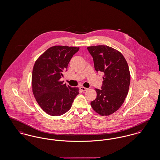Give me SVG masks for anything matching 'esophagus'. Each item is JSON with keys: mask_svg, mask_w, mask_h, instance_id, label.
<instances>
[{"mask_svg": "<svg viewBox=\"0 0 160 160\" xmlns=\"http://www.w3.org/2000/svg\"><path fill=\"white\" fill-rule=\"evenodd\" d=\"M79 88H80V90H81V91H82V92H85V91H87V90H88V88H85V87H80Z\"/></svg>", "mask_w": 160, "mask_h": 160, "instance_id": "1", "label": "esophagus"}]
</instances>
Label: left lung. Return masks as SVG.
Masks as SVG:
<instances>
[{
    "label": "left lung",
    "mask_w": 160,
    "mask_h": 160,
    "mask_svg": "<svg viewBox=\"0 0 160 160\" xmlns=\"http://www.w3.org/2000/svg\"><path fill=\"white\" fill-rule=\"evenodd\" d=\"M87 49L92 57L96 71L104 73L102 89H95L97 96L91 102V106L99 115L107 116L118 111L128 93L129 67L123 55L114 48L99 45Z\"/></svg>",
    "instance_id": "8db88e82"
}]
</instances>
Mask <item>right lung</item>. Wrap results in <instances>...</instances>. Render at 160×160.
<instances>
[{"label": "right lung", "mask_w": 160, "mask_h": 160, "mask_svg": "<svg viewBox=\"0 0 160 160\" xmlns=\"http://www.w3.org/2000/svg\"><path fill=\"white\" fill-rule=\"evenodd\" d=\"M79 48L54 46L41 55L34 64L32 87L35 100L47 114L58 116L70 109L79 94L78 87L61 81L72 57Z\"/></svg>", "instance_id": "1"}]
</instances>
